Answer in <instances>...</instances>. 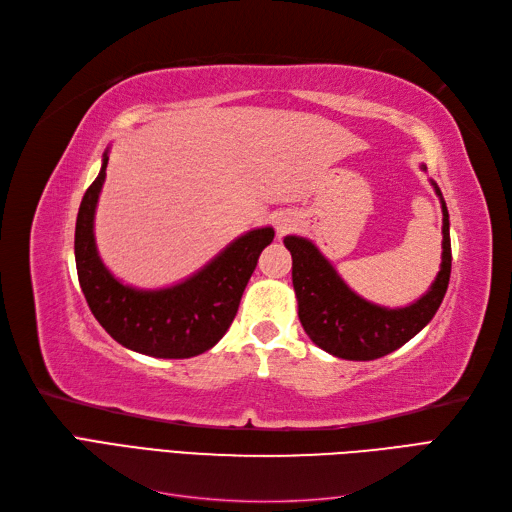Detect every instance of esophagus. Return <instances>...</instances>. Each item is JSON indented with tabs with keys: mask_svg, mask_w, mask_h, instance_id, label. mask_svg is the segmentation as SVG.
Wrapping results in <instances>:
<instances>
[{
	"mask_svg": "<svg viewBox=\"0 0 512 512\" xmlns=\"http://www.w3.org/2000/svg\"><path fill=\"white\" fill-rule=\"evenodd\" d=\"M297 224H299V220L292 211H282V213L275 215V230H277V235H280V237L297 228Z\"/></svg>",
	"mask_w": 512,
	"mask_h": 512,
	"instance_id": "esophagus-1",
	"label": "esophagus"
}]
</instances>
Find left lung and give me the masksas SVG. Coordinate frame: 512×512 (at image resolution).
<instances>
[{
    "label": "left lung",
    "instance_id": "8db88e82",
    "mask_svg": "<svg viewBox=\"0 0 512 512\" xmlns=\"http://www.w3.org/2000/svg\"><path fill=\"white\" fill-rule=\"evenodd\" d=\"M427 170L425 164H421ZM433 192L442 205V262L436 280L421 299L406 307H384L359 297L318 247L297 235L284 237L292 256V286L299 320L312 342L337 359L374 361L391 354L423 331L436 316L451 280V224L438 183Z\"/></svg>",
    "mask_w": 512,
    "mask_h": 512
}]
</instances>
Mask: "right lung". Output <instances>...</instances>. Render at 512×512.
<instances>
[{
	"label": "right lung",
	"instance_id": "right-lung-1",
	"mask_svg": "<svg viewBox=\"0 0 512 512\" xmlns=\"http://www.w3.org/2000/svg\"><path fill=\"white\" fill-rule=\"evenodd\" d=\"M106 164L108 149L96 181L81 200L74 230L76 273L91 314L115 342L134 352L156 359H190L207 352L235 320L258 256L273 241L275 230L265 226L245 232L179 284L158 290L128 286L108 271L94 235Z\"/></svg>",
	"mask_w": 512,
	"mask_h": 512
}]
</instances>
